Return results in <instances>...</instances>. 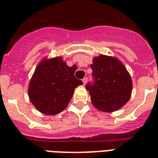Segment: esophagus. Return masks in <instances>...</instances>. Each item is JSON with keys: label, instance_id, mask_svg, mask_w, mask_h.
<instances>
[{"label": "esophagus", "instance_id": "34e87169", "mask_svg": "<svg viewBox=\"0 0 158 158\" xmlns=\"http://www.w3.org/2000/svg\"><path fill=\"white\" fill-rule=\"evenodd\" d=\"M82 81H83L84 84H85L87 83V81H88V78H87V77H84V79H82Z\"/></svg>", "mask_w": 158, "mask_h": 158}]
</instances>
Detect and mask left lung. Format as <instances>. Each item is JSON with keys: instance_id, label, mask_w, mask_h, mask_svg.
I'll return each mask as SVG.
<instances>
[{"instance_id": "1", "label": "left lung", "mask_w": 158, "mask_h": 158, "mask_svg": "<svg viewBox=\"0 0 158 158\" xmlns=\"http://www.w3.org/2000/svg\"><path fill=\"white\" fill-rule=\"evenodd\" d=\"M93 82L86 84L94 106L102 111H115L125 105L132 92V81L124 64L115 57L99 56L90 64Z\"/></svg>"}]
</instances>
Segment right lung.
Returning a JSON list of instances; mask_svg holds the SVG:
<instances>
[{"label":"right lung","mask_w":158,"mask_h":158,"mask_svg":"<svg viewBox=\"0 0 158 158\" xmlns=\"http://www.w3.org/2000/svg\"><path fill=\"white\" fill-rule=\"evenodd\" d=\"M77 66L69 67L61 57L43 60L36 68L28 87L33 106L43 114L56 115L66 107L74 89L83 82L74 77Z\"/></svg>","instance_id":"add662e5"}]
</instances>
